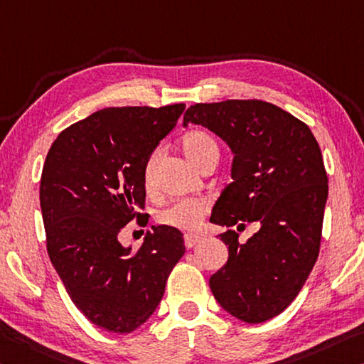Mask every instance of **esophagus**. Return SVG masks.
Returning <instances> with one entry per match:
<instances>
[{
  "label": "esophagus",
  "mask_w": 364,
  "mask_h": 364,
  "mask_svg": "<svg viewBox=\"0 0 364 364\" xmlns=\"http://www.w3.org/2000/svg\"><path fill=\"white\" fill-rule=\"evenodd\" d=\"M200 241L199 236L196 235H184V245H186L188 250H191V247H194L196 245H198Z\"/></svg>",
  "instance_id": "esophagus-1"
}]
</instances>
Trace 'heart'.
Listing matches in <instances>:
<instances>
[{
  "label": "heart",
  "instance_id": "obj_1",
  "mask_svg": "<svg viewBox=\"0 0 364 364\" xmlns=\"http://www.w3.org/2000/svg\"><path fill=\"white\" fill-rule=\"evenodd\" d=\"M181 151L191 164L199 168L207 160L218 159V146L209 134L203 131H191L183 136ZM159 154H152L147 159L142 170L144 188L152 191L155 188V166H157ZM209 210V203L205 199H181L165 207L157 213V220L166 227H173L183 232H196L203 225V218Z\"/></svg>",
  "mask_w": 364,
  "mask_h": 364
}]
</instances>
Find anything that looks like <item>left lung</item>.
<instances>
[{"instance_id": "8db88e82", "label": "left lung", "mask_w": 364, "mask_h": 364, "mask_svg": "<svg viewBox=\"0 0 364 364\" xmlns=\"http://www.w3.org/2000/svg\"><path fill=\"white\" fill-rule=\"evenodd\" d=\"M199 124L233 154L232 183L210 222L233 227L220 235L228 261L209 279L218 304L247 324L280 314L301 290L319 256L327 175L313 132L285 109L262 100L196 103L183 126ZM246 221L259 230L241 244Z\"/></svg>"}]
</instances>
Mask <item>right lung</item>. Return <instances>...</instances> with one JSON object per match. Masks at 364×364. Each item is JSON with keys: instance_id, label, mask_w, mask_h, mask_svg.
I'll return each mask as SVG.
<instances>
[{"instance_id": "obj_1", "label": "right lung", "mask_w": 364, "mask_h": 364, "mask_svg": "<svg viewBox=\"0 0 364 364\" xmlns=\"http://www.w3.org/2000/svg\"><path fill=\"white\" fill-rule=\"evenodd\" d=\"M184 108H103L60 132L45 160L40 207L50 261L76 308L108 332L129 333L155 313L186 251L183 233L166 225H152L137 251L118 240L142 218L144 165Z\"/></svg>"}]
</instances>
